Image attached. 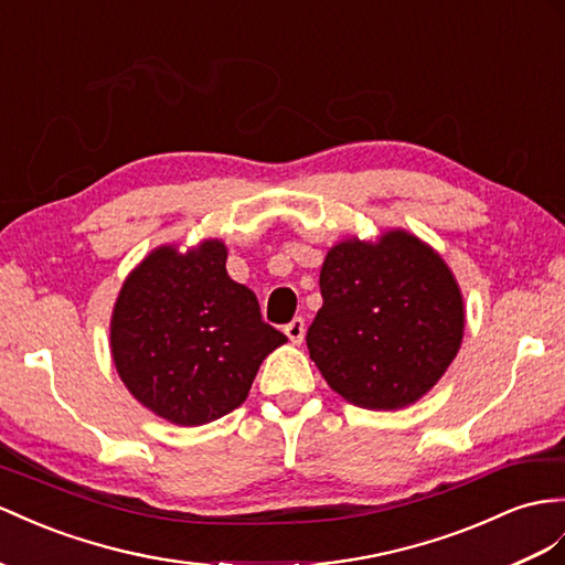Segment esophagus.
Wrapping results in <instances>:
<instances>
[{"label": "esophagus", "mask_w": 565, "mask_h": 565, "mask_svg": "<svg viewBox=\"0 0 565 565\" xmlns=\"http://www.w3.org/2000/svg\"><path fill=\"white\" fill-rule=\"evenodd\" d=\"M284 331H286L288 341L300 343L302 337H306V320H302V317H294V320L284 327Z\"/></svg>", "instance_id": "obj_1"}]
</instances>
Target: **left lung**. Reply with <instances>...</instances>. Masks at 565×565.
Returning a JSON list of instances; mask_svg holds the SVG:
<instances>
[{
	"label": "left lung",
	"instance_id": "1",
	"mask_svg": "<svg viewBox=\"0 0 565 565\" xmlns=\"http://www.w3.org/2000/svg\"><path fill=\"white\" fill-rule=\"evenodd\" d=\"M320 291L308 351L353 406L406 408L454 363L466 329L458 281L408 231H386L377 243H337L324 257Z\"/></svg>",
	"mask_w": 565,
	"mask_h": 565
}]
</instances>
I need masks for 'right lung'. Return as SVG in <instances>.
<instances>
[{
	"label": "right lung",
	"mask_w": 565,
	"mask_h": 565,
	"mask_svg": "<svg viewBox=\"0 0 565 565\" xmlns=\"http://www.w3.org/2000/svg\"><path fill=\"white\" fill-rule=\"evenodd\" d=\"M286 343L248 286L226 274L216 238L179 253L152 250L128 274L111 312L109 345L121 382L145 408L198 427L248 398L263 360Z\"/></svg>",
	"instance_id": "1"
}]
</instances>
